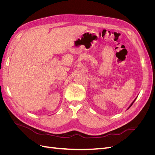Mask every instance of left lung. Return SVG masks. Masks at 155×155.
<instances>
[{
    "mask_svg": "<svg viewBox=\"0 0 155 155\" xmlns=\"http://www.w3.org/2000/svg\"><path fill=\"white\" fill-rule=\"evenodd\" d=\"M137 100V97H136V98H135V99H134V101H133V102H132V104H130V106H129V108H128V109H129V108H130V107H131V106H132V105H133V104H134V101H135V100Z\"/></svg>",
    "mask_w": 155,
    "mask_h": 155,
    "instance_id": "left-lung-1",
    "label": "left lung"
}]
</instances>
